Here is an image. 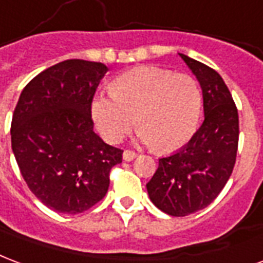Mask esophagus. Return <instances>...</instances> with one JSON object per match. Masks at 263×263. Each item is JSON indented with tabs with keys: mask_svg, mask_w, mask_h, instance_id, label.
I'll list each match as a JSON object with an SVG mask.
<instances>
[{
	"mask_svg": "<svg viewBox=\"0 0 263 263\" xmlns=\"http://www.w3.org/2000/svg\"><path fill=\"white\" fill-rule=\"evenodd\" d=\"M135 157H137V153L134 151H124V153H122V159L125 161L134 160Z\"/></svg>",
	"mask_w": 263,
	"mask_h": 263,
	"instance_id": "1",
	"label": "esophagus"
}]
</instances>
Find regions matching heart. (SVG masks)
Instances as JSON below:
<instances>
[{
    "label": "heart",
    "instance_id": "b5f03b06",
    "mask_svg": "<svg viewBox=\"0 0 263 263\" xmlns=\"http://www.w3.org/2000/svg\"><path fill=\"white\" fill-rule=\"evenodd\" d=\"M202 106L201 87L194 78L146 65L120 75L112 92L99 93L92 102V116L107 142L121 141L137 120L139 141L166 153L191 139Z\"/></svg>",
    "mask_w": 263,
    "mask_h": 263
}]
</instances>
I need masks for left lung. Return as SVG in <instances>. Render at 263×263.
Wrapping results in <instances>:
<instances>
[{
    "label": "left lung",
    "instance_id": "obj_1",
    "mask_svg": "<svg viewBox=\"0 0 263 263\" xmlns=\"http://www.w3.org/2000/svg\"><path fill=\"white\" fill-rule=\"evenodd\" d=\"M201 85L205 120L191 141L159 167L146 184L151 201L170 216H186L215 201L230 178L238 147V111L229 87L211 67L180 54Z\"/></svg>",
    "mask_w": 263,
    "mask_h": 263
}]
</instances>
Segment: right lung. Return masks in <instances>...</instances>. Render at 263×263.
<instances>
[{
	"label": "right lung",
	"instance_id": "add662e5",
	"mask_svg": "<svg viewBox=\"0 0 263 263\" xmlns=\"http://www.w3.org/2000/svg\"><path fill=\"white\" fill-rule=\"evenodd\" d=\"M108 68L67 60L39 73L19 96L11 142L23 180L44 205L78 215L102 201L122 151L93 131L92 100Z\"/></svg>",
	"mask_w": 263,
	"mask_h": 263
}]
</instances>
